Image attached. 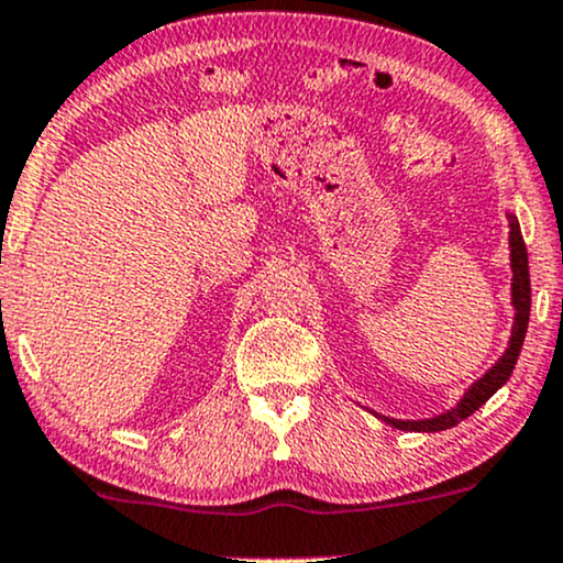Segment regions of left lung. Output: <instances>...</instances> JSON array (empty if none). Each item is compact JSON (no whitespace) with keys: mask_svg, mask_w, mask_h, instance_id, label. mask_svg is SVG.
<instances>
[{"mask_svg":"<svg viewBox=\"0 0 563 563\" xmlns=\"http://www.w3.org/2000/svg\"><path fill=\"white\" fill-rule=\"evenodd\" d=\"M508 247H511V306H514V327H511V340H508L506 353L495 361L493 368H487L485 376H479L472 387L466 389L464 398H461L451 411L432 416V419H389V416H379L389 427L402 429V432H442V429H451L461 421L468 419L474 411H479L487 400L506 385L508 376L514 374L517 366L521 345H525L527 323H530V306H532V289H530V261H527V247L521 240V229L517 216L508 213Z\"/></svg>","mask_w":563,"mask_h":563,"instance_id":"left-lung-1","label":"left lung"}]
</instances>
